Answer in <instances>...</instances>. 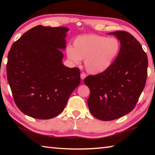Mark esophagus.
Returning a JSON list of instances; mask_svg holds the SVG:
<instances>
[{
	"label": "esophagus",
	"mask_w": 155,
	"mask_h": 155,
	"mask_svg": "<svg viewBox=\"0 0 155 155\" xmlns=\"http://www.w3.org/2000/svg\"><path fill=\"white\" fill-rule=\"evenodd\" d=\"M85 77H86V74H85V73H81V79L83 80Z\"/></svg>",
	"instance_id": "esophagus-1"
}]
</instances>
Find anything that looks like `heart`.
<instances>
[{"label": "heart", "mask_w": 155, "mask_h": 155, "mask_svg": "<svg viewBox=\"0 0 155 155\" xmlns=\"http://www.w3.org/2000/svg\"><path fill=\"white\" fill-rule=\"evenodd\" d=\"M120 51V43L117 39L90 34L77 37L73 41V48L67 47L66 55L74 64L85 59L86 70L97 74L111 66Z\"/></svg>", "instance_id": "b5f03b06"}]
</instances>
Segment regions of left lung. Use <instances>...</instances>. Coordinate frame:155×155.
Instances as JSON below:
<instances>
[{
	"instance_id": "1",
	"label": "left lung",
	"mask_w": 155,
	"mask_h": 155,
	"mask_svg": "<svg viewBox=\"0 0 155 155\" xmlns=\"http://www.w3.org/2000/svg\"><path fill=\"white\" fill-rule=\"evenodd\" d=\"M108 34L120 41L119 54L106 71L84 79L90 90V113L103 121L120 118L134 109L145 87L148 64L146 53L131 34L124 31Z\"/></svg>"
}]
</instances>
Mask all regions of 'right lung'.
I'll use <instances>...</instances> for the list:
<instances>
[{"mask_svg": "<svg viewBox=\"0 0 155 155\" xmlns=\"http://www.w3.org/2000/svg\"><path fill=\"white\" fill-rule=\"evenodd\" d=\"M68 28L38 25L13 44L7 64V81L23 114L47 120L64 111L79 85L80 70L63 64Z\"/></svg>", "mask_w": 155, "mask_h": 155, "instance_id": "1", "label": "right lung"}]
</instances>
